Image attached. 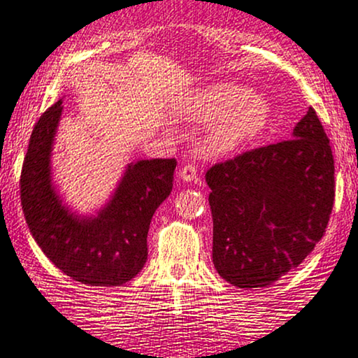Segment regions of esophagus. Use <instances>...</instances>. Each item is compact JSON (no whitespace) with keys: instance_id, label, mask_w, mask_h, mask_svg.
Wrapping results in <instances>:
<instances>
[{"instance_id":"esophagus-1","label":"esophagus","mask_w":358,"mask_h":358,"mask_svg":"<svg viewBox=\"0 0 358 358\" xmlns=\"http://www.w3.org/2000/svg\"><path fill=\"white\" fill-rule=\"evenodd\" d=\"M196 175L198 170L194 164H185L182 169H180V178H182L183 182H193V180L196 178Z\"/></svg>"}]
</instances>
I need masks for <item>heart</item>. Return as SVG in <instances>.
<instances>
[{"instance_id":"heart-1","label":"heart","mask_w":358,"mask_h":358,"mask_svg":"<svg viewBox=\"0 0 358 358\" xmlns=\"http://www.w3.org/2000/svg\"><path fill=\"white\" fill-rule=\"evenodd\" d=\"M188 119L215 124L208 134V148L229 153L251 142L266 129L273 115L268 99L252 89L233 83H218L194 90L182 103Z\"/></svg>"}]
</instances>
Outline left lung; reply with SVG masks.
<instances>
[{"mask_svg": "<svg viewBox=\"0 0 358 358\" xmlns=\"http://www.w3.org/2000/svg\"><path fill=\"white\" fill-rule=\"evenodd\" d=\"M292 134L215 164L205 175L213 264L236 287L271 286L325 234L336 198L329 137L312 107Z\"/></svg>", "mask_w": 358, "mask_h": 358, "instance_id": "left-lung-1", "label": "left lung"}]
</instances>
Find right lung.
<instances>
[{
    "label": "right lung",
    "instance_id": "add662e5",
    "mask_svg": "<svg viewBox=\"0 0 358 358\" xmlns=\"http://www.w3.org/2000/svg\"><path fill=\"white\" fill-rule=\"evenodd\" d=\"M62 101L41 115L21 170V206L34 241L52 264L89 286H120L148 256L153 213L173 187L175 158L129 165L112 200L96 218H79L62 205L51 180V152Z\"/></svg>",
    "mask_w": 358,
    "mask_h": 358
}]
</instances>
